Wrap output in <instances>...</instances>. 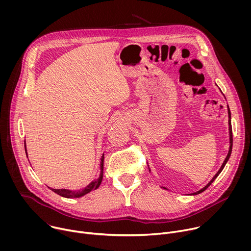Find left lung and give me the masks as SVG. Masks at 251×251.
Listing matches in <instances>:
<instances>
[{"instance_id":"8db88e82","label":"left lung","mask_w":251,"mask_h":251,"mask_svg":"<svg viewBox=\"0 0 251 251\" xmlns=\"http://www.w3.org/2000/svg\"><path fill=\"white\" fill-rule=\"evenodd\" d=\"M227 113H228V132H229V149H228V153H227V156L226 157V159H225V161H224V163H223V165H222V167H221V169L218 171V173L214 175V176L211 178L210 180V182L206 185V186H204L201 190H200V191H198V192H196V193H194V194H191V195H193V196H195V195H199V194H201V193H202L203 191H205L210 185H211V183L216 180V178L218 177V176L222 173V171L224 170V168H225V166H226V164L227 163V161H228V159H229V157H230V154H231V150H232V129H231V114H230V110H229V107H228V105H227ZM149 167V166H148ZM149 171H150V169H149ZM163 189H165V190H167L165 187H163Z\"/></svg>"}]
</instances>
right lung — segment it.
<instances>
[{"instance_id": "add662e5", "label": "right lung", "mask_w": 251, "mask_h": 251, "mask_svg": "<svg viewBox=\"0 0 251 251\" xmlns=\"http://www.w3.org/2000/svg\"><path fill=\"white\" fill-rule=\"evenodd\" d=\"M25 154L27 157V153H26V148H25ZM103 162H104V154L101 157V163H100V175L97 180L92 181L89 185H87L85 188L78 190V191H70V190H66V189H51L50 188L52 192H54L55 194L63 197V198H67V199H74V198H80L83 197L84 195L90 193L91 191H94L96 189H98V187L100 186L102 178H103Z\"/></svg>"}]
</instances>
